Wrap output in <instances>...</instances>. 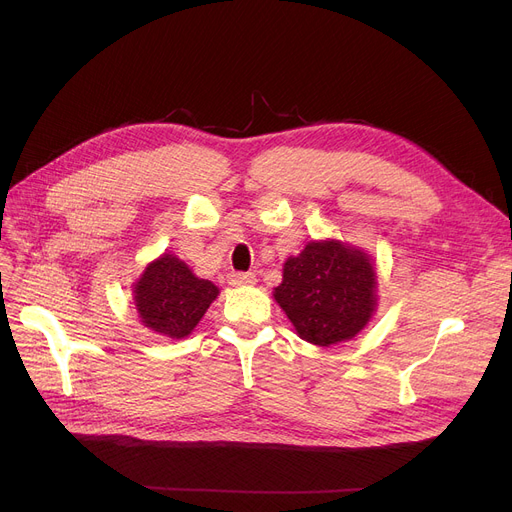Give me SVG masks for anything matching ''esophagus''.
Masks as SVG:
<instances>
[{
  "label": "esophagus",
  "instance_id": "esophagus-1",
  "mask_svg": "<svg viewBox=\"0 0 512 512\" xmlns=\"http://www.w3.org/2000/svg\"><path fill=\"white\" fill-rule=\"evenodd\" d=\"M228 282L232 286H249V284L257 282V276L253 272H230Z\"/></svg>",
  "mask_w": 512,
  "mask_h": 512
}]
</instances>
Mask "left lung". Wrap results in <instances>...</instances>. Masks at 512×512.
Here are the masks:
<instances>
[{
	"instance_id": "1",
	"label": "left lung",
	"mask_w": 512,
	"mask_h": 512,
	"mask_svg": "<svg viewBox=\"0 0 512 512\" xmlns=\"http://www.w3.org/2000/svg\"><path fill=\"white\" fill-rule=\"evenodd\" d=\"M274 299L303 340L330 346L365 328L375 307V274L359 249L309 242L284 263Z\"/></svg>"
}]
</instances>
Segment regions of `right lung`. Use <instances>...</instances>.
Here are the masks:
<instances>
[{
    "label": "right lung",
    "instance_id": "1",
    "mask_svg": "<svg viewBox=\"0 0 512 512\" xmlns=\"http://www.w3.org/2000/svg\"><path fill=\"white\" fill-rule=\"evenodd\" d=\"M218 292V286L199 280L184 261L166 253L137 282L134 305L147 328L170 338H184L195 330Z\"/></svg>",
    "mask_w": 512,
    "mask_h": 512
}]
</instances>
